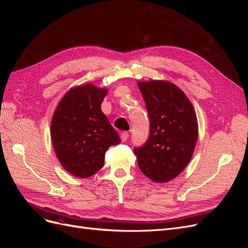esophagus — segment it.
<instances>
[{
  "mask_svg": "<svg viewBox=\"0 0 248 248\" xmlns=\"http://www.w3.org/2000/svg\"><path fill=\"white\" fill-rule=\"evenodd\" d=\"M128 137H129V133L127 132V131H124V132H122L121 134H120V138H121V140H122L123 142L127 140V139H128Z\"/></svg>",
  "mask_w": 248,
  "mask_h": 248,
  "instance_id": "obj_1",
  "label": "esophagus"
}]
</instances>
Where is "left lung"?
I'll use <instances>...</instances> for the list:
<instances>
[{
    "label": "left lung",
    "mask_w": 248,
    "mask_h": 248,
    "mask_svg": "<svg viewBox=\"0 0 248 248\" xmlns=\"http://www.w3.org/2000/svg\"><path fill=\"white\" fill-rule=\"evenodd\" d=\"M150 120V136L134 148L142 174L157 183L176 178L189 163L198 140V119L181 89L166 80L138 81Z\"/></svg>",
    "instance_id": "8db88e82"
}]
</instances>
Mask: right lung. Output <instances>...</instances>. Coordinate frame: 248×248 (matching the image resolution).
Returning <instances> with one entry per match:
<instances>
[{
	"label": "right lung",
	"instance_id": "obj_1",
	"mask_svg": "<svg viewBox=\"0 0 248 248\" xmlns=\"http://www.w3.org/2000/svg\"><path fill=\"white\" fill-rule=\"evenodd\" d=\"M108 89L92 84L67 92L54 112L50 137L62 167L78 178H88L104 164V154L120 144L117 131L101 110Z\"/></svg>",
	"mask_w": 248,
	"mask_h": 248
}]
</instances>
